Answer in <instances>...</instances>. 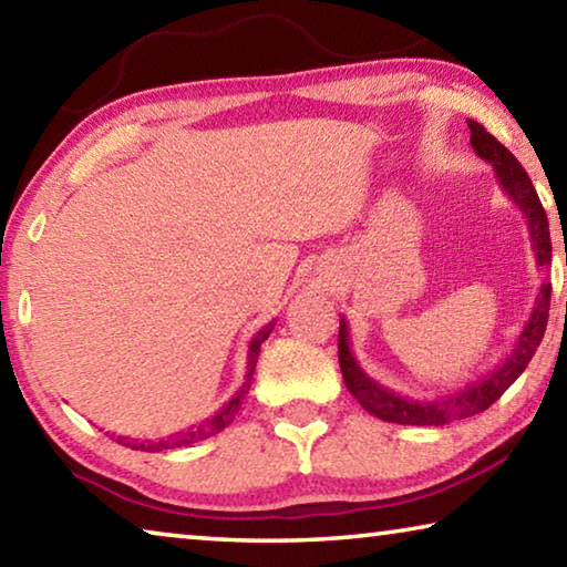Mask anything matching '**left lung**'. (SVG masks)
<instances>
[{"mask_svg":"<svg viewBox=\"0 0 567 567\" xmlns=\"http://www.w3.org/2000/svg\"><path fill=\"white\" fill-rule=\"evenodd\" d=\"M470 127V145H473L475 155L485 159L487 165H493L495 177L505 189V195L511 197V203L520 209L527 229H530V243L535 252V262L543 270H548L553 260V245H550V229H548V215L537 199V192L533 187L530 177L523 169L520 162L513 157V152L503 147L483 124L467 120ZM550 312V282L540 287V292L535 297V307L527 318L523 332L517 334L515 348L511 354H505L503 362H497L487 375L467 382L465 388L447 395H440L433 400H417L410 395H400L395 390H388L380 385L378 380H372L368 372L360 368V362L354 360V352L350 348V328L348 320L340 318V370L342 380L348 390L354 395V400L370 412L385 422H398V425H445L450 420H465L473 417L477 412H483L493 405V402L503 395V392L513 385V382L523 375L527 362L533 360V354L540 344L545 334V324H548Z\"/></svg>","mask_w":567,"mask_h":567,"instance_id":"left-lung-1","label":"left lung"}]
</instances>
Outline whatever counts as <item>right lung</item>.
I'll return each mask as SVG.
<instances>
[{
	"label": "right lung",
	"mask_w": 567,
	"mask_h": 567,
	"mask_svg": "<svg viewBox=\"0 0 567 567\" xmlns=\"http://www.w3.org/2000/svg\"><path fill=\"white\" fill-rule=\"evenodd\" d=\"M275 322H267L265 328L255 334L252 340H249V348H247V370H245V380L239 390L235 392L233 398H229L223 408H219L215 415H209L207 420L197 422V425H192L187 430H179V433L169 435V437H159V440H130V437H117L120 445H127L132 450H142V453H159V450H175V447H185L192 443H199V440H207L217 433H223V430L229 425V422L235 420V415L243 408V400L247 398L249 385H252V375H255V364L257 358H260V344L270 338V332L275 328Z\"/></svg>",
	"instance_id": "add662e5"
}]
</instances>
